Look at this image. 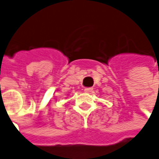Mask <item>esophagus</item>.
I'll use <instances>...</instances> for the list:
<instances>
[{
  "label": "esophagus",
  "mask_w": 159,
  "mask_h": 159,
  "mask_svg": "<svg viewBox=\"0 0 159 159\" xmlns=\"http://www.w3.org/2000/svg\"><path fill=\"white\" fill-rule=\"evenodd\" d=\"M93 91V88H85L84 89V92H86V93H90Z\"/></svg>",
  "instance_id": "1"
}]
</instances>
